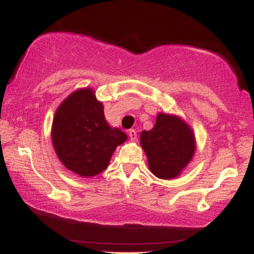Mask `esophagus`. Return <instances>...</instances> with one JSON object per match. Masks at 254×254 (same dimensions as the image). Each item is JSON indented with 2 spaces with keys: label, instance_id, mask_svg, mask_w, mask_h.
<instances>
[{
  "label": "esophagus",
  "instance_id": "esophagus-1",
  "mask_svg": "<svg viewBox=\"0 0 254 254\" xmlns=\"http://www.w3.org/2000/svg\"><path fill=\"white\" fill-rule=\"evenodd\" d=\"M129 137H130L131 141H135V139L137 138V132H136V130H133V129L129 130Z\"/></svg>",
  "mask_w": 254,
  "mask_h": 254
}]
</instances>
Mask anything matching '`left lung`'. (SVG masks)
<instances>
[{
	"mask_svg": "<svg viewBox=\"0 0 254 254\" xmlns=\"http://www.w3.org/2000/svg\"><path fill=\"white\" fill-rule=\"evenodd\" d=\"M141 144L154 176L172 179L191 161L194 136L188 124L176 116L159 113L155 127L142 131Z\"/></svg>",
	"mask_w": 254,
	"mask_h": 254,
	"instance_id": "left-lung-1",
	"label": "left lung"
}]
</instances>
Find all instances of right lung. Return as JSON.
Wrapping results in <instances>:
<instances>
[{
    "mask_svg": "<svg viewBox=\"0 0 254 254\" xmlns=\"http://www.w3.org/2000/svg\"><path fill=\"white\" fill-rule=\"evenodd\" d=\"M127 137L111 127L103 104L92 89H80L61 104L52 122V143L68 170L81 177H93L107 168L113 151Z\"/></svg>",
    "mask_w": 254,
    "mask_h": 254,
    "instance_id": "add662e5",
    "label": "right lung"
}]
</instances>
